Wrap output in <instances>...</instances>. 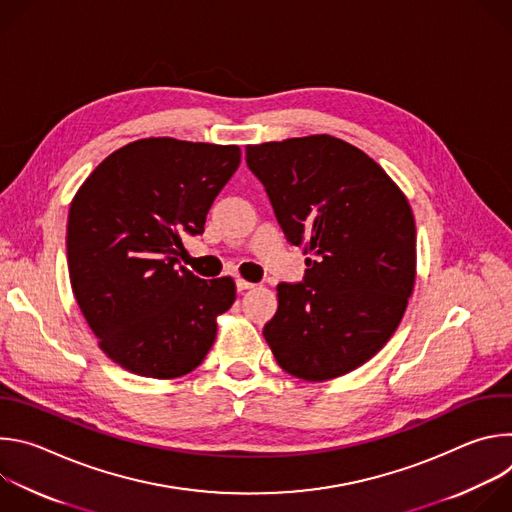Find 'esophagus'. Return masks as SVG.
I'll use <instances>...</instances> for the list:
<instances>
[{"instance_id":"34e87169","label":"esophagus","mask_w":512,"mask_h":512,"mask_svg":"<svg viewBox=\"0 0 512 512\" xmlns=\"http://www.w3.org/2000/svg\"><path fill=\"white\" fill-rule=\"evenodd\" d=\"M235 283H237V289H239V291H245V289H251V287H255L251 281H247V279H241V277H239Z\"/></svg>"}]
</instances>
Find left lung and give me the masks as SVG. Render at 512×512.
Wrapping results in <instances>:
<instances>
[{
    "label": "left lung",
    "mask_w": 512,
    "mask_h": 512,
    "mask_svg": "<svg viewBox=\"0 0 512 512\" xmlns=\"http://www.w3.org/2000/svg\"><path fill=\"white\" fill-rule=\"evenodd\" d=\"M306 275L277 285L263 336L279 367L328 381L373 358L397 330L415 283V221L387 172L332 135L247 145Z\"/></svg>",
    "instance_id": "8db88e82"
}]
</instances>
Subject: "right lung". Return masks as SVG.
I'll use <instances>...</instances> for the list:
<instances>
[{
  "mask_svg": "<svg viewBox=\"0 0 512 512\" xmlns=\"http://www.w3.org/2000/svg\"><path fill=\"white\" fill-rule=\"evenodd\" d=\"M237 145L150 137L105 158L72 198L66 259L101 350L129 373L176 379L216 338L235 302L231 277L200 279L178 257L237 172Z\"/></svg>",
  "mask_w": 512,
  "mask_h": 512,
  "instance_id": "add662e5",
  "label": "right lung"
}]
</instances>
